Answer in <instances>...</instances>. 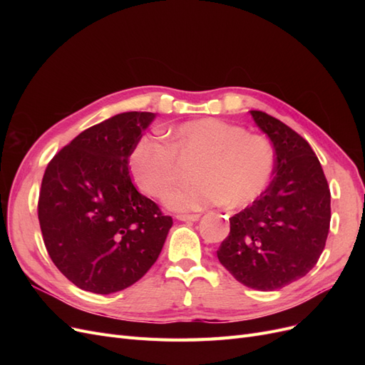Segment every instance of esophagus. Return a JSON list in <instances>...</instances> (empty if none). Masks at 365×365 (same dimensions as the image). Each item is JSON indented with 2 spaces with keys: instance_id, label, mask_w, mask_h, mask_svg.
<instances>
[{
  "instance_id": "1",
  "label": "esophagus",
  "mask_w": 365,
  "mask_h": 365,
  "mask_svg": "<svg viewBox=\"0 0 365 365\" xmlns=\"http://www.w3.org/2000/svg\"><path fill=\"white\" fill-rule=\"evenodd\" d=\"M176 219L182 220V222H196V220H200V215H178Z\"/></svg>"
}]
</instances>
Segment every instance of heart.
Segmentation results:
<instances>
[{
	"label": "heart",
	"mask_w": 365,
	"mask_h": 365,
	"mask_svg": "<svg viewBox=\"0 0 365 365\" xmlns=\"http://www.w3.org/2000/svg\"><path fill=\"white\" fill-rule=\"evenodd\" d=\"M173 146L150 135L137 140L130 149L128 169L138 189L161 196L176 178V153L197 157V184L176 187L164 202L176 212H197L225 204L244 208L267 189L274 170V149L260 135L219 118L184 121L170 130Z\"/></svg>",
	"instance_id": "heart-1"
}]
</instances>
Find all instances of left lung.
I'll return each instance as SVG.
<instances>
[{
  "mask_svg": "<svg viewBox=\"0 0 365 365\" xmlns=\"http://www.w3.org/2000/svg\"><path fill=\"white\" fill-rule=\"evenodd\" d=\"M250 113L274 146V178L259 200L230 217V235L217 259L242 284L275 291L304 277L322 256L330 225V190L303 137L268 114Z\"/></svg>",
  "mask_w": 365,
  "mask_h": 365,
  "instance_id": "obj_1",
  "label": "left lung"
}]
</instances>
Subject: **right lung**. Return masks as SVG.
Wrapping results in <instances>:
<instances>
[{
  "instance_id": "add662e5",
  "label": "right lung",
  "mask_w": 365,
  "mask_h": 365,
  "mask_svg": "<svg viewBox=\"0 0 365 365\" xmlns=\"http://www.w3.org/2000/svg\"><path fill=\"white\" fill-rule=\"evenodd\" d=\"M153 113H121L81 132L48 163L38 217L53 263L77 288L113 294L157 262L173 224L138 193L128 158Z\"/></svg>"
}]
</instances>
